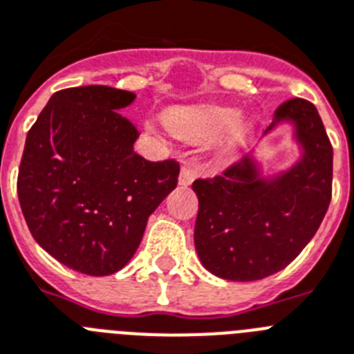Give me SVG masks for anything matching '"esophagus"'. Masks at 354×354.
I'll use <instances>...</instances> for the list:
<instances>
[{
	"mask_svg": "<svg viewBox=\"0 0 354 354\" xmlns=\"http://www.w3.org/2000/svg\"><path fill=\"white\" fill-rule=\"evenodd\" d=\"M198 174V169L194 163H185L182 167V171H180V176H178V183L182 187H187V185H191L192 182H194V178H196Z\"/></svg>",
	"mask_w": 354,
	"mask_h": 354,
	"instance_id": "1",
	"label": "esophagus"
}]
</instances>
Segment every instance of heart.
<instances>
[{
    "instance_id": "obj_1",
    "label": "heart",
    "mask_w": 354,
    "mask_h": 354,
    "mask_svg": "<svg viewBox=\"0 0 354 354\" xmlns=\"http://www.w3.org/2000/svg\"><path fill=\"white\" fill-rule=\"evenodd\" d=\"M240 112L231 107L200 105V107H176L165 114V125L174 136L185 142L203 143L220 140V152H232L251 132V123L238 122Z\"/></svg>"
}]
</instances>
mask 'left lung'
<instances>
[{
	"label": "left lung",
	"instance_id": "8db88e82",
	"mask_svg": "<svg viewBox=\"0 0 354 354\" xmlns=\"http://www.w3.org/2000/svg\"><path fill=\"white\" fill-rule=\"evenodd\" d=\"M291 125L300 156L266 174L257 151L222 176L196 180L194 247L207 271L252 281L281 271L317 234L331 202L333 147L317 107L295 97L281 103L266 136Z\"/></svg>",
	"mask_w": 354,
	"mask_h": 354
}]
</instances>
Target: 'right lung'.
I'll use <instances>...</instances> for the list:
<instances>
[{
    "instance_id": "right-lung-1",
    "label": "right lung",
    "mask_w": 354,
    "mask_h": 354,
    "mask_svg": "<svg viewBox=\"0 0 354 354\" xmlns=\"http://www.w3.org/2000/svg\"><path fill=\"white\" fill-rule=\"evenodd\" d=\"M134 100L105 85L59 91L25 142L18 198L28 231L59 263L91 277L127 266L178 183L174 160L134 152L140 132L120 112Z\"/></svg>"
}]
</instances>
